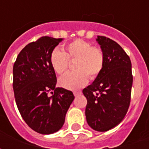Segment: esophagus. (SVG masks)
Segmentation results:
<instances>
[{"mask_svg":"<svg viewBox=\"0 0 149 149\" xmlns=\"http://www.w3.org/2000/svg\"><path fill=\"white\" fill-rule=\"evenodd\" d=\"M81 91H77V92H76V91H75V92H73V94H74V96L75 97H77V96H78V95H79V94H81Z\"/></svg>","mask_w":149,"mask_h":149,"instance_id":"1","label":"esophagus"}]
</instances>
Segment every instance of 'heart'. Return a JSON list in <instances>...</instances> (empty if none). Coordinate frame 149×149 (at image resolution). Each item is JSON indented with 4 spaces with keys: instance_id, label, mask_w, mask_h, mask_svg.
Returning <instances> with one entry per match:
<instances>
[{
    "instance_id": "b5f03b06",
    "label": "heart",
    "mask_w": 149,
    "mask_h": 149,
    "mask_svg": "<svg viewBox=\"0 0 149 149\" xmlns=\"http://www.w3.org/2000/svg\"><path fill=\"white\" fill-rule=\"evenodd\" d=\"M75 60V71L69 72L59 80L61 86L68 89H77L87 84L88 77L94 80L100 74L104 65L103 51L84 40L76 39L68 43L65 52L54 49L50 54V64L57 74L65 73L69 61Z\"/></svg>"
}]
</instances>
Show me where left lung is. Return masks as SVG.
<instances>
[{
  "mask_svg": "<svg viewBox=\"0 0 149 149\" xmlns=\"http://www.w3.org/2000/svg\"><path fill=\"white\" fill-rule=\"evenodd\" d=\"M97 41L104 55V65L83 94L87 98L88 125L96 131L106 132L118 125L128 112L133 77L130 58L119 44L102 36Z\"/></svg>",
  "mask_w": 149,
  "mask_h": 149,
  "instance_id": "8db88e82",
  "label": "left lung"
}]
</instances>
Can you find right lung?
Segmentation results:
<instances>
[{
    "label": "right lung",
    "instance_id": "obj_1",
    "mask_svg": "<svg viewBox=\"0 0 149 149\" xmlns=\"http://www.w3.org/2000/svg\"><path fill=\"white\" fill-rule=\"evenodd\" d=\"M61 40L40 37L21 50L13 65V87L18 110L25 123L40 134H52L62 128L74 100L72 91L56 88V77L50 64V54Z\"/></svg>",
    "mask_w": 149,
    "mask_h": 149
}]
</instances>
